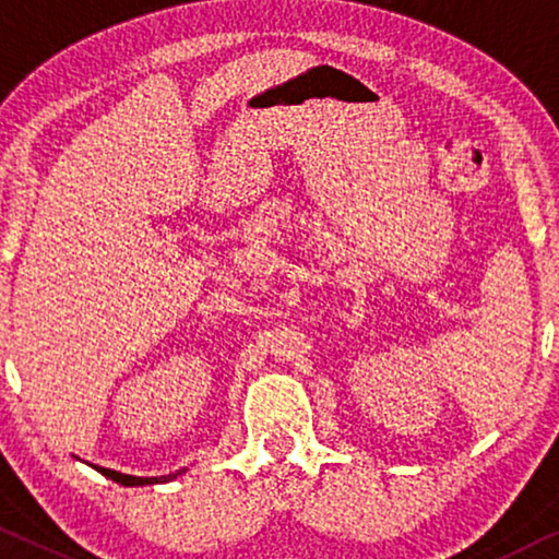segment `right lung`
I'll use <instances>...</instances> for the list:
<instances>
[{
	"label": "right lung",
	"instance_id": "right-lung-1",
	"mask_svg": "<svg viewBox=\"0 0 559 559\" xmlns=\"http://www.w3.org/2000/svg\"><path fill=\"white\" fill-rule=\"evenodd\" d=\"M97 472H102V475L115 479V483L124 485V487H144V485H162V483H171V479H177L182 472H187V467L171 472V475H162V477H134V475H122V472L117 469H107V467H99V465H92Z\"/></svg>",
	"mask_w": 559,
	"mask_h": 559
}]
</instances>
